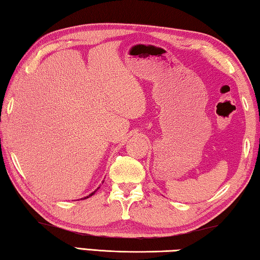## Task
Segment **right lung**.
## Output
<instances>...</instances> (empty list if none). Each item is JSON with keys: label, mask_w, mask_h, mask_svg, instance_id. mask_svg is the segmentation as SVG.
Here are the masks:
<instances>
[{"label": "right lung", "mask_w": 260, "mask_h": 260, "mask_svg": "<svg viewBox=\"0 0 260 260\" xmlns=\"http://www.w3.org/2000/svg\"><path fill=\"white\" fill-rule=\"evenodd\" d=\"M94 192H95V191H94ZM94 192H91V193H90V195H89V196H91V195H94ZM89 196H87V197H85V199H88V197H89Z\"/></svg>", "instance_id": "1"}]
</instances>
